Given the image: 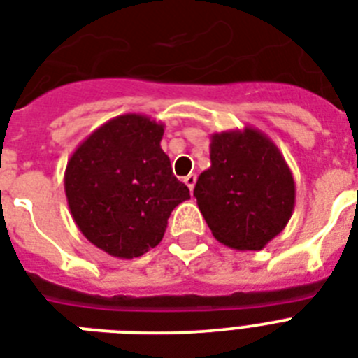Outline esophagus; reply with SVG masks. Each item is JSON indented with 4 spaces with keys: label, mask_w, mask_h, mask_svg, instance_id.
Instances as JSON below:
<instances>
[{
    "label": "esophagus",
    "mask_w": 358,
    "mask_h": 358,
    "mask_svg": "<svg viewBox=\"0 0 358 358\" xmlns=\"http://www.w3.org/2000/svg\"><path fill=\"white\" fill-rule=\"evenodd\" d=\"M184 184L187 185L191 193H193V187H195V184H196V176H195V174H187V176H185V178H184Z\"/></svg>",
    "instance_id": "obj_1"
}]
</instances>
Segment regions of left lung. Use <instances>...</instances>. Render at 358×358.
<instances>
[{"label":"left lung","mask_w":358,"mask_h":358,"mask_svg":"<svg viewBox=\"0 0 358 358\" xmlns=\"http://www.w3.org/2000/svg\"><path fill=\"white\" fill-rule=\"evenodd\" d=\"M212 165L193 195L213 238L236 250H260L288 224L295 182L288 163L266 134L245 126L213 134Z\"/></svg>","instance_id":"8db88e82"}]
</instances>
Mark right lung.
<instances>
[{
	"mask_svg": "<svg viewBox=\"0 0 358 358\" xmlns=\"http://www.w3.org/2000/svg\"><path fill=\"white\" fill-rule=\"evenodd\" d=\"M162 122L120 115L94 129L66 163L64 193L78 229L115 258L154 249L171 212L189 199L162 150Z\"/></svg>",
	"mask_w": 358,
	"mask_h": 358,
	"instance_id": "right-lung-1",
	"label": "right lung"
}]
</instances>
